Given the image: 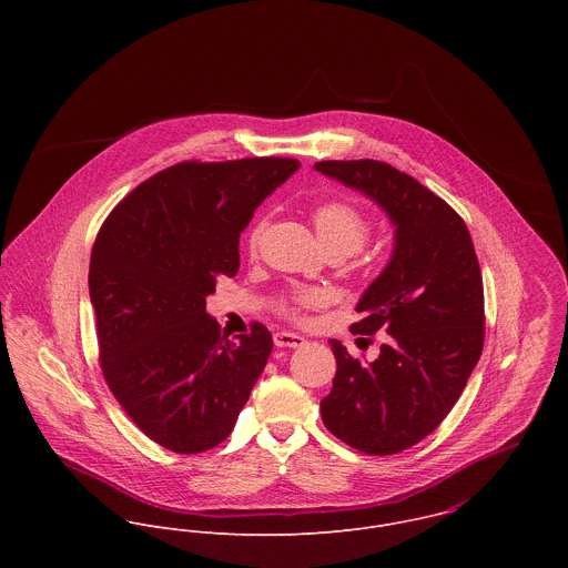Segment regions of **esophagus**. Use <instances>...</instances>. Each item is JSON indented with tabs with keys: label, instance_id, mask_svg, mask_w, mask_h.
Listing matches in <instances>:
<instances>
[{
	"label": "esophagus",
	"instance_id": "34e87169",
	"mask_svg": "<svg viewBox=\"0 0 568 568\" xmlns=\"http://www.w3.org/2000/svg\"><path fill=\"white\" fill-rule=\"evenodd\" d=\"M273 341H275L277 347H293V349H295V347H302V345L306 343L304 336L293 334V332H275Z\"/></svg>",
	"mask_w": 568,
	"mask_h": 568
}]
</instances>
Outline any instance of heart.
<instances>
[{"instance_id":"b5f03b06","label":"heart","mask_w":568,"mask_h":568,"mask_svg":"<svg viewBox=\"0 0 568 568\" xmlns=\"http://www.w3.org/2000/svg\"><path fill=\"white\" fill-rule=\"evenodd\" d=\"M266 221L255 223L248 236L251 251H257V246L264 239ZM313 225L317 232L320 243L324 244L325 251H345L347 255L356 253L369 236V223L367 219L347 203H324L313 212ZM325 304L324 293L320 291H300L286 300L280 302V311L286 317L304 320L306 311L320 308Z\"/></svg>"}]
</instances>
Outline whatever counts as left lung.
I'll return each mask as SVG.
<instances>
[{
  "label": "left lung",
  "instance_id": "1",
  "mask_svg": "<svg viewBox=\"0 0 568 568\" xmlns=\"http://www.w3.org/2000/svg\"><path fill=\"white\" fill-rule=\"evenodd\" d=\"M315 170L365 194L394 225L387 266L356 304L354 334L385 329L365 363L329 338L336 358L325 428L367 455H396L433 433L459 400L484 349V282L462 216L419 181L374 160Z\"/></svg>",
  "mask_w": 568,
  "mask_h": 568
}]
</instances>
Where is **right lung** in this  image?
Instances as JSON below:
<instances>
[{
    "instance_id": "1",
    "label": "right lung",
    "mask_w": 568,
    "mask_h": 568,
    "mask_svg": "<svg viewBox=\"0 0 568 568\" xmlns=\"http://www.w3.org/2000/svg\"><path fill=\"white\" fill-rule=\"evenodd\" d=\"M300 162L176 163L104 221L89 264L100 365L129 417L163 448L203 453L230 437L273 349L271 332L225 338L205 300L241 266L255 207Z\"/></svg>"
}]
</instances>
